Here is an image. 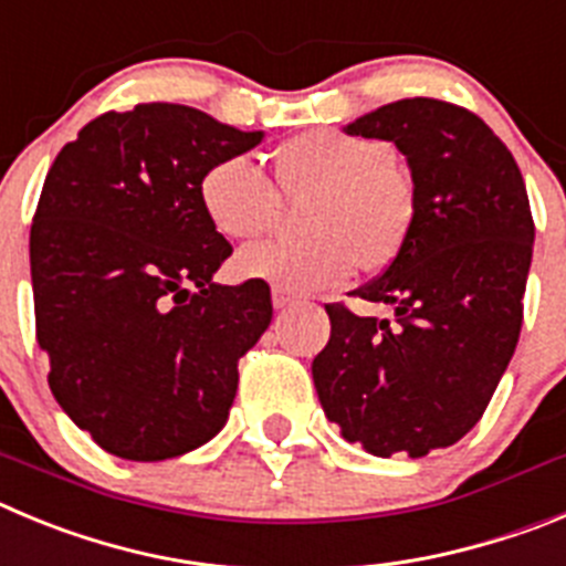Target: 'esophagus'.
Masks as SVG:
<instances>
[{
    "label": "esophagus",
    "mask_w": 566,
    "mask_h": 566,
    "mask_svg": "<svg viewBox=\"0 0 566 566\" xmlns=\"http://www.w3.org/2000/svg\"><path fill=\"white\" fill-rule=\"evenodd\" d=\"M293 302H295V298L287 293V290L273 287V307H276V310H287Z\"/></svg>",
    "instance_id": "34e87169"
}]
</instances>
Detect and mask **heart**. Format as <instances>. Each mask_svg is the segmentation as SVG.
<instances>
[{
	"label": "heart",
	"mask_w": 566,
	"mask_h": 566,
	"mask_svg": "<svg viewBox=\"0 0 566 566\" xmlns=\"http://www.w3.org/2000/svg\"><path fill=\"white\" fill-rule=\"evenodd\" d=\"M395 163L389 144L335 129L287 140L279 149V177L290 188H315L304 206L310 231L256 239L233 256V273L287 293H315L346 282L358 262L366 271L389 264L415 220V191ZM200 206L222 237L245 239L271 226L279 191L251 155H228L202 175Z\"/></svg>",
	"instance_id": "obj_1"
}]
</instances>
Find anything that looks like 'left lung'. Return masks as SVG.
Masks as SVG:
<instances>
[{
  "label": "left lung",
  "mask_w": 566,
  "mask_h": 566,
  "mask_svg": "<svg viewBox=\"0 0 566 566\" xmlns=\"http://www.w3.org/2000/svg\"><path fill=\"white\" fill-rule=\"evenodd\" d=\"M344 132L403 151L415 220L389 268L353 290L395 318L327 304L315 391L344 440L426 457L480 422L513 358L536 237L527 188L491 126L448 101H395Z\"/></svg>",
  "instance_id": "obj_1"
}]
</instances>
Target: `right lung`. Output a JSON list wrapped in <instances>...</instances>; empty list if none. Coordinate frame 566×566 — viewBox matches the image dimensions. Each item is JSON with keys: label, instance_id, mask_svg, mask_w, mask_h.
<instances>
[{"label": "right lung", "instance_id": "right-lung-1", "mask_svg": "<svg viewBox=\"0 0 566 566\" xmlns=\"http://www.w3.org/2000/svg\"><path fill=\"white\" fill-rule=\"evenodd\" d=\"M262 137L137 104L90 120L50 166L30 228L35 338L61 409L120 460L220 434L239 358L271 324L268 284L213 282L231 245L200 206L208 166Z\"/></svg>", "mask_w": 566, "mask_h": 566}]
</instances>
